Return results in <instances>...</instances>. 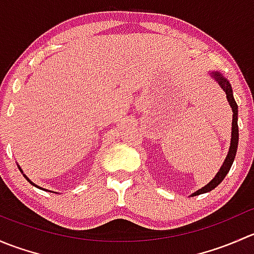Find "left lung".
I'll return each mask as SVG.
<instances>
[{"mask_svg":"<svg viewBox=\"0 0 254 254\" xmlns=\"http://www.w3.org/2000/svg\"><path fill=\"white\" fill-rule=\"evenodd\" d=\"M210 76L211 78H214V81L221 87V89H224V92L226 93V98L227 102H229L230 107L232 109V129H231V142H230V148H229V152H227L226 158H225L224 163L222 166L220 167L219 172L216 173V176L206 184L204 186L203 188L198 189L196 191H194L190 196H195L199 195V194H204L207 193V191H211L212 189L216 188L224 178L226 177L227 173H229L230 168H231L232 163H234L235 157H236V152H237V146H238V125H237V119H238V107L236 101L234 98V92H232V87L231 83L229 82V79L225 77L224 75L219 72V71H209Z\"/></svg>","mask_w":254,"mask_h":254,"instance_id":"left-lung-1","label":"left lung"}]
</instances>
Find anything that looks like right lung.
<instances>
[{"instance_id": "right-lung-1", "label": "right lung", "mask_w": 254, "mask_h": 254, "mask_svg": "<svg viewBox=\"0 0 254 254\" xmlns=\"http://www.w3.org/2000/svg\"><path fill=\"white\" fill-rule=\"evenodd\" d=\"M17 166H18V168H19V171H20V172H22V173H23L22 168H20V167H19V165H17ZM23 176H24V178H25V179H27V181H28V182H29V183H30V184H33V186H34V187H38V186H37V184H35V183H33V182H32V181H30V179H29V178H28V177H27V176H25V175H24V173H23ZM38 188H40V187H38ZM40 189H44V188H40ZM44 190H47V191H50V190H48V189H44Z\"/></svg>"}]
</instances>
